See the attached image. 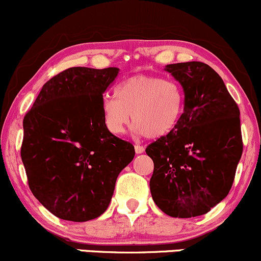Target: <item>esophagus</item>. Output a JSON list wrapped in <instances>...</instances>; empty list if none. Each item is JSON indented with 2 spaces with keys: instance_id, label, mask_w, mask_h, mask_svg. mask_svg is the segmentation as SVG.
<instances>
[{
  "instance_id": "1",
  "label": "esophagus",
  "mask_w": 261,
  "mask_h": 261,
  "mask_svg": "<svg viewBox=\"0 0 261 261\" xmlns=\"http://www.w3.org/2000/svg\"><path fill=\"white\" fill-rule=\"evenodd\" d=\"M134 149H136V153H137V154H142V153H144V146H142V145H138V144H137L136 146H134Z\"/></svg>"
}]
</instances>
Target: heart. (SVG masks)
<instances>
[{
  "instance_id": "b5f03b06",
  "label": "heart",
  "mask_w": 261,
  "mask_h": 261,
  "mask_svg": "<svg viewBox=\"0 0 261 261\" xmlns=\"http://www.w3.org/2000/svg\"><path fill=\"white\" fill-rule=\"evenodd\" d=\"M185 108V93L174 81L151 75H133L117 87L116 96L102 102L105 125L121 136L132 121L139 134L163 138L176 128Z\"/></svg>"
}]
</instances>
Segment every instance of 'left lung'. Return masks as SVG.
Masks as SVG:
<instances>
[{"mask_svg": "<svg viewBox=\"0 0 261 261\" xmlns=\"http://www.w3.org/2000/svg\"><path fill=\"white\" fill-rule=\"evenodd\" d=\"M185 93L182 117L145 151L154 163L150 192L171 217L207 213L233 185L243 153L239 108L212 67L201 61L166 65Z\"/></svg>", "mask_w": 261, "mask_h": 261, "instance_id": "8db88e82", "label": "left lung"}]
</instances>
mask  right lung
<instances>
[{"label":"right lung","instance_id":"obj_1","mask_svg":"<svg viewBox=\"0 0 261 261\" xmlns=\"http://www.w3.org/2000/svg\"><path fill=\"white\" fill-rule=\"evenodd\" d=\"M119 69L70 67L44 84L23 119L20 158L32 194L61 219L86 222L107 210L134 146L113 136L103 92Z\"/></svg>","mask_w":261,"mask_h":261}]
</instances>
